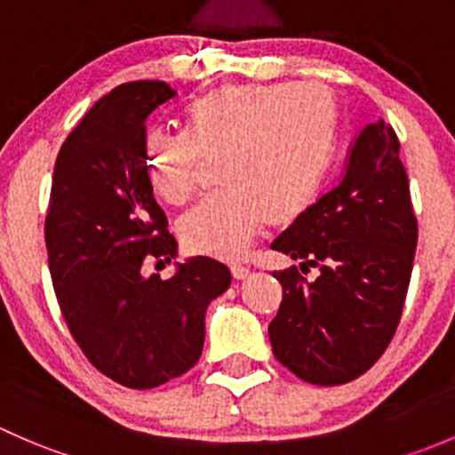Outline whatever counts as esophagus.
<instances>
[{
  "label": "esophagus",
  "mask_w": 455,
  "mask_h": 455,
  "mask_svg": "<svg viewBox=\"0 0 455 455\" xmlns=\"http://www.w3.org/2000/svg\"><path fill=\"white\" fill-rule=\"evenodd\" d=\"M231 273H233V277L237 279V282H242V279L249 277L251 268H246V266H231Z\"/></svg>",
  "instance_id": "1"
}]
</instances>
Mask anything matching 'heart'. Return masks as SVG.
I'll return each mask as SVG.
<instances>
[{"label":"heart","instance_id":"heart-1","mask_svg":"<svg viewBox=\"0 0 455 455\" xmlns=\"http://www.w3.org/2000/svg\"><path fill=\"white\" fill-rule=\"evenodd\" d=\"M187 136L151 134L145 169L169 204H185L202 160L222 158L227 191L182 215L178 235L194 255L240 259L266 222L310 204L337 140V103L321 84L220 85L187 108Z\"/></svg>","mask_w":455,"mask_h":455}]
</instances>
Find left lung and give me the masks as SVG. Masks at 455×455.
Here are the masks:
<instances>
[{"label": "left lung", "mask_w": 455, "mask_h": 455, "mask_svg": "<svg viewBox=\"0 0 455 455\" xmlns=\"http://www.w3.org/2000/svg\"><path fill=\"white\" fill-rule=\"evenodd\" d=\"M396 134L385 121L356 136L339 185L304 211L270 249L316 266L306 282L279 270L283 299L270 321L275 356L315 385L359 379L401 321L419 227Z\"/></svg>", "instance_id": "8db88e82"}]
</instances>
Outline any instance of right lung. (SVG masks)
I'll use <instances>...</instances> for the list:
<instances>
[{
	"label": "right lung",
	"instance_id": "right-lung-1",
	"mask_svg": "<svg viewBox=\"0 0 455 455\" xmlns=\"http://www.w3.org/2000/svg\"><path fill=\"white\" fill-rule=\"evenodd\" d=\"M173 96L163 81H134L96 100L59 151L45 218L72 337L96 370L132 389L198 363L206 308L231 286V270L202 255L176 261L169 279L145 275L149 259L178 255L145 169V121Z\"/></svg>",
	"mask_w": 455,
	"mask_h": 455
}]
</instances>
